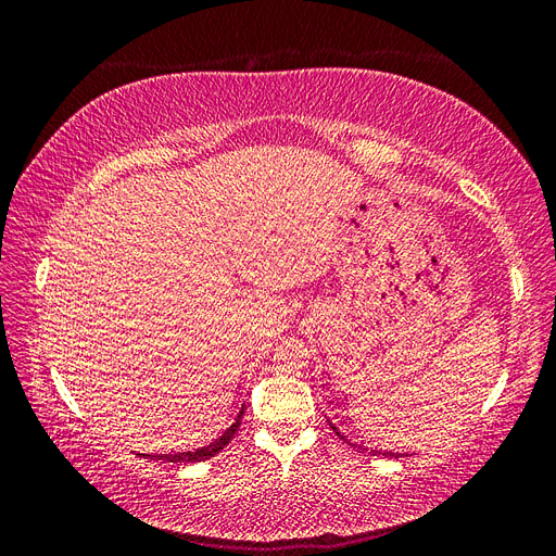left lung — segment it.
Wrapping results in <instances>:
<instances>
[{"instance_id": "left-lung-1", "label": "left lung", "mask_w": 556, "mask_h": 556, "mask_svg": "<svg viewBox=\"0 0 556 556\" xmlns=\"http://www.w3.org/2000/svg\"><path fill=\"white\" fill-rule=\"evenodd\" d=\"M331 429H333L336 433H339V429H336L333 425H331ZM339 435H341V433H339ZM341 439H345V435H341ZM345 441H348V439H345ZM382 454H384V457H399V454H396V452H382Z\"/></svg>"}]
</instances>
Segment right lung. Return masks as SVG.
Returning a JSON list of instances; mask_svg holds the SVG:
<instances>
[{"label":"right lung","instance_id":"right-lung-1","mask_svg":"<svg viewBox=\"0 0 556 556\" xmlns=\"http://www.w3.org/2000/svg\"><path fill=\"white\" fill-rule=\"evenodd\" d=\"M241 417H243V408L237 417V422H233L220 439H215L213 443H208L206 447H199L194 452H176V454H146V457L150 459H162V462H172V464H192V462H204V459H211L215 457L217 452L225 450L229 445V441L233 439V433L239 431V425H241Z\"/></svg>","mask_w":556,"mask_h":556}]
</instances>
